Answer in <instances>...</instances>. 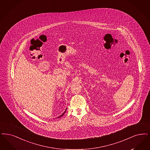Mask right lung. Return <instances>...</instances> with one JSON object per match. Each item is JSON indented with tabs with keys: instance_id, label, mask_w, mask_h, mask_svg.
<instances>
[{
	"instance_id": "1",
	"label": "right lung",
	"mask_w": 150,
	"mask_h": 150,
	"mask_svg": "<svg viewBox=\"0 0 150 150\" xmlns=\"http://www.w3.org/2000/svg\"><path fill=\"white\" fill-rule=\"evenodd\" d=\"M66 110H65V112H64V113H62V114H61V115H60V116H59V117H57V118H60V117H62V115H64V114H65V112H66Z\"/></svg>"
}]
</instances>
